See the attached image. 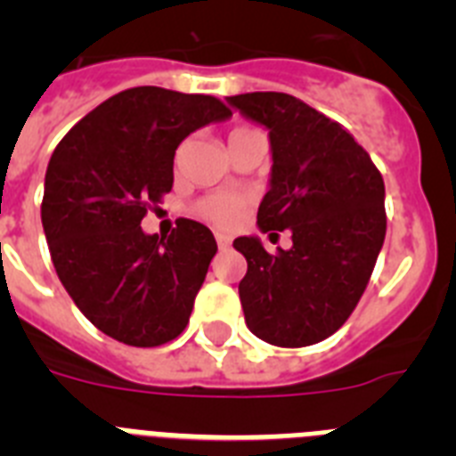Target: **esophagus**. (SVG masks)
<instances>
[{
  "mask_svg": "<svg viewBox=\"0 0 456 456\" xmlns=\"http://www.w3.org/2000/svg\"><path fill=\"white\" fill-rule=\"evenodd\" d=\"M216 244H219V248L221 251H225V248L231 247L232 244V237L231 235H224V232H216Z\"/></svg>",
  "mask_w": 456,
  "mask_h": 456,
  "instance_id": "34e87169",
  "label": "esophagus"
}]
</instances>
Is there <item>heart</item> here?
I'll list each match as a JSON object with an SVG mask.
<instances>
[{
    "label": "heart",
    "instance_id": "obj_1",
    "mask_svg": "<svg viewBox=\"0 0 456 456\" xmlns=\"http://www.w3.org/2000/svg\"><path fill=\"white\" fill-rule=\"evenodd\" d=\"M253 132V127H247V125H240L235 130L231 132L228 139H237L241 134H248ZM248 200L240 193H232V191H212V193H205L200 196L199 200H193L189 212H191L196 219L200 221H208V224L216 225V228H232L241 221V215H244V209H247Z\"/></svg>",
    "mask_w": 456,
    "mask_h": 456
}]
</instances>
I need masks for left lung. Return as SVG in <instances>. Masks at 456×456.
<instances>
[{
	"label": "left lung",
	"instance_id": "left-lung-1",
	"mask_svg": "<svg viewBox=\"0 0 456 456\" xmlns=\"http://www.w3.org/2000/svg\"><path fill=\"white\" fill-rule=\"evenodd\" d=\"M269 127L272 187L257 208L263 232H292L289 251L256 237L232 247L247 257L240 299L247 326L276 347H308L340 329L370 283L386 237L384 178L340 123L288 93L228 98Z\"/></svg>",
	"mask_w": 456,
	"mask_h": 456
}]
</instances>
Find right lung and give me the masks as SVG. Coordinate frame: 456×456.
<instances>
[{"instance_id":"1","label":"right lung","mask_w":456,"mask_h":456,"mask_svg":"<svg viewBox=\"0 0 456 456\" xmlns=\"http://www.w3.org/2000/svg\"><path fill=\"white\" fill-rule=\"evenodd\" d=\"M231 114L215 95L134 86L88 111L52 152L40 203L52 263L109 338L159 347L189 324L215 235L191 219L146 235L141 219L171 191L180 141Z\"/></svg>"}]
</instances>
